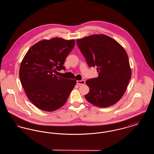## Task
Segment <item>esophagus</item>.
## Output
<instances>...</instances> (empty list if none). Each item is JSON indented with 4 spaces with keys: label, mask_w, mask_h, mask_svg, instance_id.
<instances>
[{
    "label": "esophagus",
    "mask_w": 154,
    "mask_h": 154,
    "mask_svg": "<svg viewBox=\"0 0 154 154\" xmlns=\"http://www.w3.org/2000/svg\"><path fill=\"white\" fill-rule=\"evenodd\" d=\"M85 80H82L81 81H77V84L79 85H84V84H85Z\"/></svg>",
    "instance_id": "1"
}]
</instances>
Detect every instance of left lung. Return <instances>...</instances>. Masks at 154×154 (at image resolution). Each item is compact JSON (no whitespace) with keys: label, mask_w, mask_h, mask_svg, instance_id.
Listing matches in <instances>:
<instances>
[{"label":"left lung","mask_w":154,"mask_h":154,"mask_svg":"<svg viewBox=\"0 0 154 154\" xmlns=\"http://www.w3.org/2000/svg\"><path fill=\"white\" fill-rule=\"evenodd\" d=\"M89 67L96 66L99 76L86 81L89 92L88 102L99 107L118 102L124 95L131 78L128 55L124 48L112 38L94 35L76 40Z\"/></svg>","instance_id":"1"}]
</instances>
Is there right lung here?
Masks as SVG:
<instances>
[{
	"label": "right lung",
	"mask_w": 154,
	"mask_h": 154,
	"mask_svg": "<svg viewBox=\"0 0 154 154\" xmlns=\"http://www.w3.org/2000/svg\"><path fill=\"white\" fill-rule=\"evenodd\" d=\"M74 44V40L58 37L44 40L33 45L23 59L19 73L22 87L31 102L39 109L58 110L65 104L76 84L75 80L54 74L65 70V59Z\"/></svg>",
	"instance_id": "obj_1"
}]
</instances>
